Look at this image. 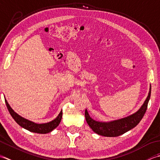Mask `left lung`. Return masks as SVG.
<instances>
[{
    "label": "left lung",
    "mask_w": 160,
    "mask_h": 160,
    "mask_svg": "<svg viewBox=\"0 0 160 160\" xmlns=\"http://www.w3.org/2000/svg\"><path fill=\"white\" fill-rule=\"evenodd\" d=\"M151 93V86L150 87V90L147 98L145 100L144 103L141 108L131 115H129L124 118L115 120L108 122H97L90 117L87 110L85 111V117H86L88 124L94 132L99 135L104 137H118L124 134L128 130L138 124L144 117L148 106L150 97Z\"/></svg>",
    "instance_id": "left-lung-1"
}]
</instances>
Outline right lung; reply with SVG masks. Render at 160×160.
<instances>
[{"label":"right lung","instance_id":"right-lung-1","mask_svg":"<svg viewBox=\"0 0 160 160\" xmlns=\"http://www.w3.org/2000/svg\"><path fill=\"white\" fill-rule=\"evenodd\" d=\"M5 101L9 112L13 117V119L15 120V122L17 123L19 126H21L23 128L28 130L30 132L40 133V134H46V133L50 132L51 131H52L54 128H56L61 121L62 115H63L62 110L60 112V113L58 114L57 118H55L52 121L45 123H36L30 121V120H28L23 118V117H22L20 115H18L17 113L15 112L14 110H12L10 106L9 105V103L7 102L6 99H5Z\"/></svg>","mask_w":160,"mask_h":160}]
</instances>
